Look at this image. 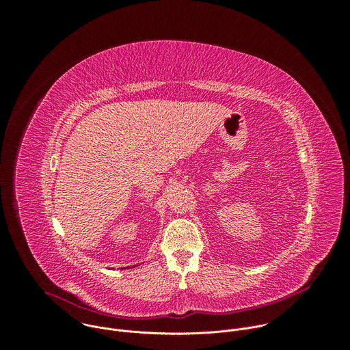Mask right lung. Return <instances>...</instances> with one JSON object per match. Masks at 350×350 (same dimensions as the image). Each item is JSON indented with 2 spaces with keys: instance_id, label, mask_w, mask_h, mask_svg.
I'll use <instances>...</instances> for the list:
<instances>
[{
  "instance_id": "right-lung-1",
  "label": "right lung",
  "mask_w": 350,
  "mask_h": 350,
  "mask_svg": "<svg viewBox=\"0 0 350 350\" xmlns=\"http://www.w3.org/2000/svg\"><path fill=\"white\" fill-rule=\"evenodd\" d=\"M133 267H135V266H133ZM123 269H130V267H123ZM123 269H122V270H123Z\"/></svg>"
}]
</instances>
